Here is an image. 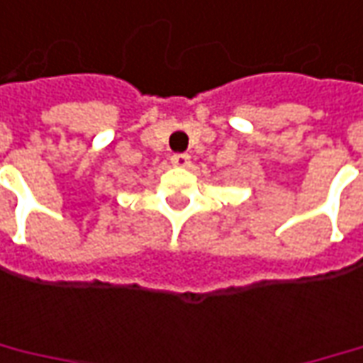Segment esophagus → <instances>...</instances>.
Wrapping results in <instances>:
<instances>
[{
	"instance_id": "34e87169",
	"label": "esophagus",
	"mask_w": 363,
	"mask_h": 363,
	"mask_svg": "<svg viewBox=\"0 0 363 363\" xmlns=\"http://www.w3.org/2000/svg\"><path fill=\"white\" fill-rule=\"evenodd\" d=\"M171 162L174 167H186L189 162H191V157L186 155V152H177V155H172Z\"/></svg>"
}]
</instances>
